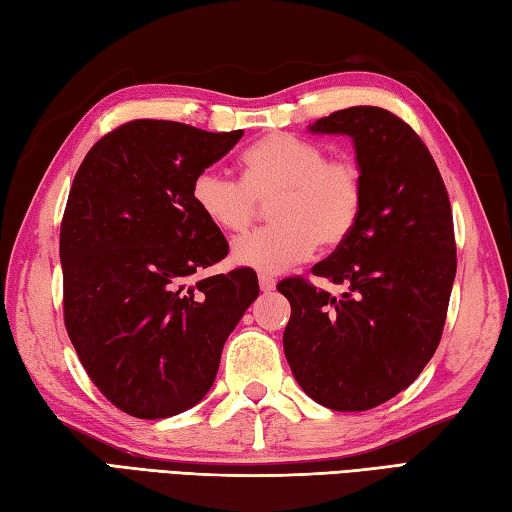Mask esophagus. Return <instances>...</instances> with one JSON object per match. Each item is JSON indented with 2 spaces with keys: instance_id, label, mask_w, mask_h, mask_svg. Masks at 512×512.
<instances>
[{
  "instance_id": "1",
  "label": "esophagus",
  "mask_w": 512,
  "mask_h": 512,
  "mask_svg": "<svg viewBox=\"0 0 512 512\" xmlns=\"http://www.w3.org/2000/svg\"><path fill=\"white\" fill-rule=\"evenodd\" d=\"M258 285H260V291H274L276 280H274V276H269V274H258Z\"/></svg>"
}]
</instances>
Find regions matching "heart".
Wrapping results in <instances>:
<instances>
[{
	"instance_id": "b5f03b06",
	"label": "heart",
	"mask_w": 512,
	"mask_h": 512,
	"mask_svg": "<svg viewBox=\"0 0 512 512\" xmlns=\"http://www.w3.org/2000/svg\"><path fill=\"white\" fill-rule=\"evenodd\" d=\"M190 196L207 223L227 234L245 232L267 205L269 223L232 245L236 265L283 271L307 258L316 245L340 247L353 234L364 205L358 163L327 159L316 143L274 134L243 154V181L218 168L194 176Z\"/></svg>"
}]
</instances>
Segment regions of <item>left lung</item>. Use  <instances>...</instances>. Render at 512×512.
<instances>
[{
  "mask_svg": "<svg viewBox=\"0 0 512 512\" xmlns=\"http://www.w3.org/2000/svg\"><path fill=\"white\" fill-rule=\"evenodd\" d=\"M309 132L353 141L364 205L353 234L311 269L342 285L340 298L300 276L278 283L291 305L285 358L311 400L367 411L409 387L440 344L457 269L451 203L431 152L393 112L353 106Z\"/></svg>",
  "mask_w": 512,
  "mask_h": 512,
  "instance_id": "1",
  "label": "left lung"
}]
</instances>
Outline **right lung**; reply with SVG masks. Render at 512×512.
I'll use <instances>...</instances> for the list:
<instances>
[{"label":"right lung","mask_w":512,"mask_h":512,"mask_svg":"<svg viewBox=\"0 0 512 512\" xmlns=\"http://www.w3.org/2000/svg\"><path fill=\"white\" fill-rule=\"evenodd\" d=\"M241 137L130 121L92 145L70 187L59 236L66 329L123 413L161 420L201 402L227 336L258 298L249 267L190 285L229 249L196 210L192 181Z\"/></svg>","instance_id":"obj_1"}]
</instances>
